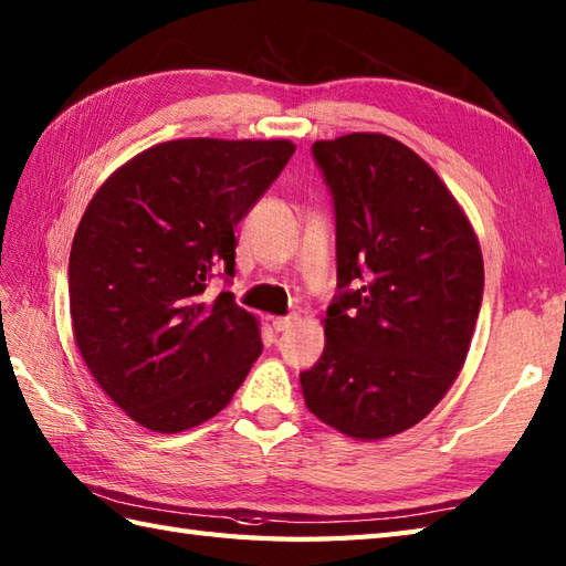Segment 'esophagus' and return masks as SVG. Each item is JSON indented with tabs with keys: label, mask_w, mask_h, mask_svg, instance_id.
<instances>
[{
	"label": "esophagus",
	"mask_w": 566,
	"mask_h": 566,
	"mask_svg": "<svg viewBox=\"0 0 566 566\" xmlns=\"http://www.w3.org/2000/svg\"><path fill=\"white\" fill-rule=\"evenodd\" d=\"M295 324V317H273V322H271V326H273V332H287L291 329V326Z\"/></svg>",
	"instance_id": "34e87169"
}]
</instances>
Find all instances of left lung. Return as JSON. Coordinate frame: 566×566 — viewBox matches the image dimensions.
Returning <instances> with one entry per match:
<instances>
[{
  "label": "left lung",
  "instance_id": "left-lung-1",
  "mask_svg": "<svg viewBox=\"0 0 566 566\" xmlns=\"http://www.w3.org/2000/svg\"><path fill=\"white\" fill-rule=\"evenodd\" d=\"M312 157L334 203L338 293L300 385L317 419L378 441L455 382L482 307V251L446 184L395 137L350 133Z\"/></svg>",
  "mask_w": 566,
  "mask_h": 566
}]
</instances>
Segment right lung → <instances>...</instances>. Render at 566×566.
<instances>
[{"mask_svg":"<svg viewBox=\"0 0 566 566\" xmlns=\"http://www.w3.org/2000/svg\"><path fill=\"white\" fill-rule=\"evenodd\" d=\"M287 140L191 137L145 149L98 188L70 251L74 342L133 421L179 433L230 405L261 354L230 291L234 228L293 157Z\"/></svg>","mask_w":566,"mask_h":566,"instance_id":"1","label":"right lung"}]
</instances>
